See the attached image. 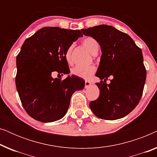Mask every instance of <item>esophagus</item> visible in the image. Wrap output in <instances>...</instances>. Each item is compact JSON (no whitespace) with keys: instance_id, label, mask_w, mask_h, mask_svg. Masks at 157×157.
<instances>
[{"instance_id":"34e87169","label":"esophagus","mask_w":157,"mask_h":157,"mask_svg":"<svg viewBox=\"0 0 157 157\" xmlns=\"http://www.w3.org/2000/svg\"><path fill=\"white\" fill-rule=\"evenodd\" d=\"M91 83L89 82V81H85V88L86 89H87V88H89L90 86H91Z\"/></svg>"}]
</instances>
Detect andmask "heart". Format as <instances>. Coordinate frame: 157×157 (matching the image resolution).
Wrapping results in <instances>:
<instances>
[{
    "instance_id": "heart-1",
    "label": "heart",
    "mask_w": 157,
    "mask_h": 157,
    "mask_svg": "<svg viewBox=\"0 0 157 157\" xmlns=\"http://www.w3.org/2000/svg\"><path fill=\"white\" fill-rule=\"evenodd\" d=\"M82 44L85 48L92 54H94L98 48V44L96 40L92 37H86L83 39ZM72 50L73 46L68 47L65 53V59L68 64L72 63ZM96 71V68L94 66H75L71 69V74L74 76L83 79H89Z\"/></svg>"
}]
</instances>
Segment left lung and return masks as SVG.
<instances>
[{
	"label": "left lung",
	"instance_id": "1",
	"mask_svg": "<svg viewBox=\"0 0 157 157\" xmlns=\"http://www.w3.org/2000/svg\"><path fill=\"white\" fill-rule=\"evenodd\" d=\"M81 31L94 38L102 52L96 74L101 80L96 83L100 95L90 102V108L100 119L123 118L134 110L142 96L147 77L142 51L128 34L111 25H99ZM110 75L113 78L108 85L105 82Z\"/></svg>",
	"mask_w": 157,
	"mask_h": 157
}]
</instances>
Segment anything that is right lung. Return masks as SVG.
Segmentation results:
<instances>
[{"label":"right lung","mask_w":157,"mask_h":157,"mask_svg":"<svg viewBox=\"0 0 157 157\" xmlns=\"http://www.w3.org/2000/svg\"><path fill=\"white\" fill-rule=\"evenodd\" d=\"M83 34L79 30L44 27L23 43L16 58V85L28 114L38 121L53 122L67 112L74 91L83 89L82 78L72 75L63 80L52 74L70 73L65 53Z\"/></svg>","instance_id":"right-lung-1"}]
</instances>
